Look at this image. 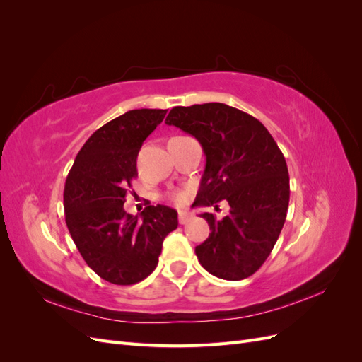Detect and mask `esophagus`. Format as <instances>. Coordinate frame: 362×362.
I'll return each mask as SVG.
<instances>
[{
  "label": "esophagus",
  "instance_id": "34e87169",
  "mask_svg": "<svg viewBox=\"0 0 362 362\" xmlns=\"http://www.w3.org/2000/svg\"><path fill=\"white\" fill-rule=\"evenodd\" d=\"M178 221H180V223H181V225H185V223L192 221V214L185 213V211H180V214H178Z\"/></svg>",
  "mask_w": 362,
  "mask_h": 362
}]
</instances>
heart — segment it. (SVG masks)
Instances as JSON below:
<instances>
[{"label":"heart","instance_id":"heart-1","mask_svg":"<svg viewBox=\"0 0 362 362\" xmlns=\"http://www.w3.org/2000/svg\"><path fill=\"white\" fill-rule=\"evenodd\" d=\"M172 199H173V202H175V204L182 205V204H185V201H187V194L182 193V192H180V193H175V194L172 196Z\"/></svg>","mask_w":362,"mask_h":362}]
</instances>
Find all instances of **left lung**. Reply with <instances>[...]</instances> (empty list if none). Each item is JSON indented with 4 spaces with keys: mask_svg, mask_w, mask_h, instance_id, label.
Segmentation results:
<instances>
[{
    "mask_svg": "<svg viewBox=\"0 0 362 362\" xmlns=\"http://www.w3.org/2000/svg\"><path fill=\"white\" fill-rule=\"evenodd\" d=\"M166 124L192 134L204 149L206 163L193 205L229 204L221 221L201 214L211 231L194 249L201 266L226 281L254 275L288 210V169L276 141L258 119L221 103L173 107Z\"/></svg>",
    "mask_w": 362,
    "mask_h": 362,
    "instance_id": "obj_1",
    "label": "left lung"
}]
</instances>
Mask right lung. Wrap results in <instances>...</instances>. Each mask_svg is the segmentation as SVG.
<instances>
[{
  "label": "right lung",
  "instance_id": "1",
  "mask_svg": "<svg viewBox=\"0 0 362 362\" xmlns=\"http://www.w3.org/2000/svg\"><path fill=\"white\" fill-rule=\"evenodd\" d=\"M168 110H129L86 141L64 184V216L76 249L98 276L131 286L158 264L163 240L178 226V213L148 205L140 217L124 210L137 177V154Z\"/></svg>",
  "mask_w": 362,
  "mask_h": 362
}]
</instances>
